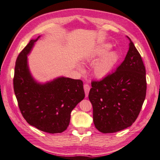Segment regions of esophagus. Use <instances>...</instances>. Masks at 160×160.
<instances>
[{
  "mask_svg": "<svg viewBox=\"0 0 160 160\" xmlns=\"http://www.w3.org/2000/svg\"><path fill=\"white\" fill-rule=\"evenodd\" d=\"M83 88H84L85 94H86V97H88V94H89V92H90V87L89 86V85L85 84L83 86Z\"/></svg>",
  "mask_w": 160,
  "mask_h": 160,
  "instance_id": "obj_1",
  "label": "esophagus"
}]
</instances>
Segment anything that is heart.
Listing matches in <instances>:
<instances>
[{"mask_svg":"<svg viewBox=\"0 0 160 160\" xmlns=\"http://www.w3.org/2000/svg\"><path fill=\"white\" fill-rule=\"evenodd\" d=\"M112 46L109 43H102L92 49L85 57V59L87 62L96 61L99 58L98 61L94 63L93 66V74L94 75L102 79L108 76L114 69L119 60V54L116 51H110ZM78 69L80 71H83V67L79 65Z\"/></svg>","mask_w":160,"mask_h":160,"instance_id":"1","label":"heart"}]
</instances>
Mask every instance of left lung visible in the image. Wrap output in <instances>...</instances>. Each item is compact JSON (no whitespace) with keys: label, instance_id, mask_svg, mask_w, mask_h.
I'll return each instance as SVG.
<instances>
[{"label":"left lung","instance_id":"left-lung-1","mask_svg":"<svg viewBox=\"0 0 160 160\" xmlns=\"http://www.w3.org/2000/svg\"><path fill=\"white\" fill-rule=\"evenodd\" d=\"M146 91V70L130 40L125 60L115 72L100 81L92 82L89 99L96 128L108 133L132 125L139 115Z\"/></svg>","mask_w":160,"mask_h":160}]
</instances>
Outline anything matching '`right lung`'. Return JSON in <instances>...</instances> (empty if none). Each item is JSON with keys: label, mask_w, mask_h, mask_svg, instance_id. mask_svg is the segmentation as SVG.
<instances>
[{"label": "right lung", "mask_w": 160, "mask_h": 160, "mask_svg": "<svg viewBox=\"0 0 160 160\" xmlns=\"http://www.w3.org/2000/svg\"><path fill=\"white\" fill-rule=\"evenodd\" d=\"M36 39H32L16 59L13 89L22 115L30 125L49 133L64 131L70 113L85 97L83 81L59 77L46 83L35 80L30 72L27 56Z\"/></svg>", "instance_id": "1"}]
</instances>
